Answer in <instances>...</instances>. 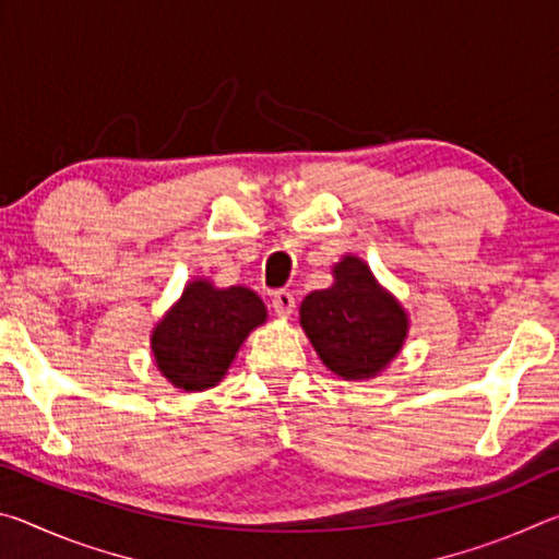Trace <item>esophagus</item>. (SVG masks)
<instances>
[{
	"mask_svg": "<svg viewBox=\"0 0 559 559\" xmlns=\"http://www.w3.org/2000/svg\"><path fill=\"white\" fill-rule=\"evenodd\" d=\"M271 308L278 318H290L293 310H296V298H293L290 290H276L271 298Z\"/></svg>",
	"mask_w": 559,
	"mask_h": 559,
	"instance_id": "1",
	"label": "esophagus"
}]
</instances>
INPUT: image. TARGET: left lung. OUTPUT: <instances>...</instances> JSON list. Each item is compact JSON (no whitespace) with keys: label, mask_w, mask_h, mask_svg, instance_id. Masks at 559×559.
<instances>
[{"label":"left lung","mask_w":559,"mask_h":559,"mask_svg":"<svg viewBox=\"0 0 559 559\" xmlns=\"http://www.w3.org/2000/svg\"><path fill=\"white\" fill-rule=\"evenodd\" d=\"M300 328L330 372L365 382L402 353L409 313L362 259L345 253L333 266V286L302 298Z\"/></svg>","instance_id":"1"}]
</instances>
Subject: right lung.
Here are the masks:
<instances>
[{
  "label": "right lung",
  "mask_w": 559,
  "mask_h": 559,
  "mask_svg": "<svg viewBox=\"0 0 559 559\" xmlns=\"http://www.w3.org/2000/svg\"><path fill=\"white\" fill-rule=\"evenodd\" d=\"M266 318L257 290L216 288L212 278H192L150 333L159 374L179 392L212 390L229 372L243 340Z\"/></svg>",
  "instance_id": "1"
}]
</instances>
